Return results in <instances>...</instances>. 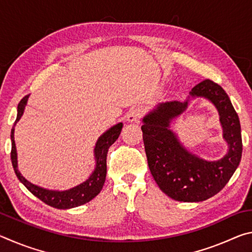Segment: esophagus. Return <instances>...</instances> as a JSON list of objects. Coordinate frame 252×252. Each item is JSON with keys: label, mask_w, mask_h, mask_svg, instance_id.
I'll use <instances>...</instances> for the list:
<instances>
[{"label": "esophagus", "mask_w": 252, "mask_h": 252, "mask_svg": "<svg viewBox=\"0 0 252 252\" xmlns=\"http://www.w3.org/2000/svg\"><path fill=\"white\" fill-rule=\"evenodd\" d=\"M143 109L140 108V106H138V108H134L132 109L129 114H127V121L130 122H138L140 119H141L143 117Z\"/></svg>", "instance_id": "1"}]
</instances>
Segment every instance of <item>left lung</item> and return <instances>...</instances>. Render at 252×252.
I'll list each match as a JSON object with an SVG mask.
<instances>
[{
  "mask_svg": "<svg viewBox=\"0 0 252 252\" xmlns=\"http://www.w3.org/2000/svg\"><path fill=\"white\" fill-rule=\"evenodd\" d=\"M216 105L229 151L218 161H206L188 152L169 129L170 122L187 109L186 102L161 103L143 119V143L149 169L157 185L177 201L199 202L213 197L224 188L241 160L242 140L238 114L229 96L218 83L203 80L190 92Z\"/></svg>",
  "mask_w": 252,
  "mask_h": 252,
  "instance_id": "obj_1",
  "label": "left lung"
}]
</instances>
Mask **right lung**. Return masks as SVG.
<instances>
[{
  "instance_id": "add662e5",
  "label": "right lung",
  "mask_w": 252,
  "mask_h": 252,
  "mask_svg": "<svg viewBox=\"0 0 252 252\" xmlns=\"http://www.w3.org/2000/svg\"><path fill=\"white\" fill-rule=\"evenodd\" d=\"M29 94L25 95L22 100L20 101L18 105V117L14 122V126L11 130V141H12V149H11V160L12 165H13L16 177L19 180L27 187V189L30 192L33 193L36 198H39L41 201L49 204V206L57 208V209H70L75 208L89 201L96 197L100 193V191L103 188L105 176H106V156H108L109 148L117 141L119 135L122 130V123H118L114 126L111 127L106 132L102 134L95 144L94 156L96 161V167L94 171L88 179L81 185L72 188L70 190L65 191H53L46 190L43 188L32 185L31 182L25 180L23 176H21L20 171L18 170V157H16V148L14 141V126L15 123L20 120L22 117L24 106L28 102Z\"/></svg>"
}]
</instances>
